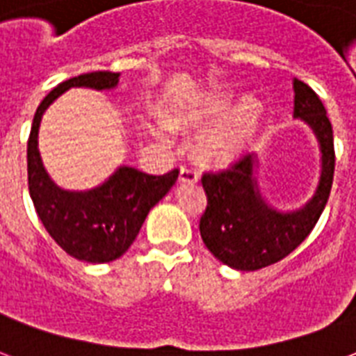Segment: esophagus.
Here are the masks:
<instances>
[{
	"label": "esophagus",
	"mask_w": 356,
	"mask_h": 356,
	"mask_svg": "<svg viewBox=\"0 0 356 356\" xmlns=\"http://www.w3.org/2000/svg\"><path fill=\"white\" fill-rule=\"evenodd\" d=\"M179 181L181 183H196L197 181V172L188 164H183L179 170Z\"/></svg>",
	"instance_id": "obj_1"
}]
</instances>
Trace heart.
<instances>
[{"mask_svg":"<svg viewBox=\"0 0 356 356\" xmlns=\"http://www.w3.org/2000/svg\"><path fill=\"white\" fill-rule=\"evenodd\" d=\"M233 102L232 93L214 89L190 106L179 108L172 113L170 124L173 129H203L221 119ZM261 102L254 97H246L238 102L226 118L213 129H209L197 142L200 159L209 164H226L243 153L261 119ZM159 136L168 140L166 127H159Z\"/></svg>","mask_w":356,"mask_h":356,"instance_id":"obj_1","label":"heart"}]
</instances>
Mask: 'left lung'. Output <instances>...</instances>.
<instances>
[{"label": "left lung", "mask_w": 356, "mask_h": 356, "mask_svg": "<svg viewBox=\"0 0 356 356\" xmlns=\"http://www.w3.org/2000/svg\"><path fill=\"white\" fill-rule=\"evenodd\" d=\"M295 118L308 123L321 147V177L314 197L293 213L268 207L254 177L256 160L246 154L220 172H205L207 207L200 233L209 252L237 270H257L289 256L316 227L334 179V138L327 110L305 81H293Z\"/></svg>", "instance_id": "1"}]
</instances>
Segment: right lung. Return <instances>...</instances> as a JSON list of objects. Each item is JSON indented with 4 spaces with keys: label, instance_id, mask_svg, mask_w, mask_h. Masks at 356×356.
Segmentation results:
<instances>
[{
    "label": "right lung",
    "instance_id": "right-lung-1",
    "mask_svg": "<svg viewBox=\"0 0 356 356\" xmlns=\"http://www.w3.org/2000/svg\"><path fill=\"white\" fill-rule=\"evenodd\" d=\"M119 72H88L61 81L40 102L27 140V184L35 211L50 237L69 256L88 263H108L129 250L151 209L166 196L179 177V170L149 175L123 166L106 183L88 192L61 190L46 173L39 149L40 118L48 106L70 88L112 89Z\"/></svg>",
    "mask_w": 356,
    "mask_h": 356
}]
</instances>
